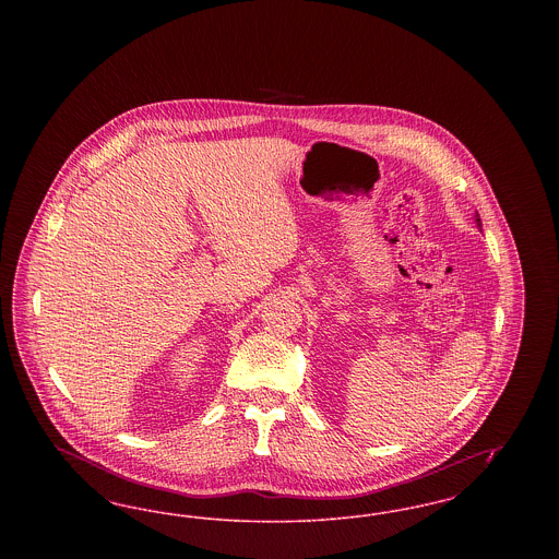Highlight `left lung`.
Segmentation results:
<instances>
[{
	"instance_id": "obj_1",
	"label": "left lung",
	"mask_w": 559,
	"mask_h": 559,
	"mask_svg": "<svg viewBox=\"0 0 559 559\" xmlns=\"http://www.w3.org/2000/svg\"><path fill=\"white\" fill-rule=\"evenodd\" d=\"M474 219H476V226H478V228H481V222H479L478 212H476V215H474Z\"/></svg>"
}]
</instances>
